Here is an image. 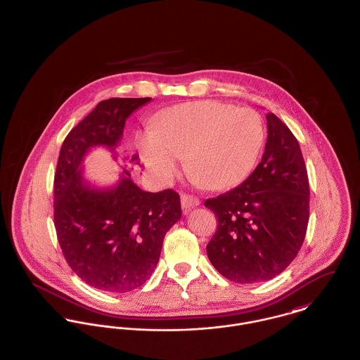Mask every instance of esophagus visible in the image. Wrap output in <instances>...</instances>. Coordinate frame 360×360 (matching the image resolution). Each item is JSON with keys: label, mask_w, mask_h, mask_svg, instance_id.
<instances>
[{"label": "esophagus", "mask_w": 360, "mask_h": 360, "mask_svg": "<svg viewBox=\"0 0 360 360\" xmlns=\"http://www.w3.org/2000/svg\"><path fill=\"white\" fill-rule=\"evenodd\" d=\"M199 205V199L194 195H188V194H183L181 195V207L183 210H190L193 207H196Z\"/></svg>", "instance_id": "obj_1"}]
</instances>
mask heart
<instances>
[{"instance_id": "1", "label": "heart", "mask_w": 360, "mask_h": 360, "mask_svg": "<svg viewBox=\"0 0 360 360\" xmlns=\"http://www.w3.org/2000/svg\"><path fill=\"white\" fill-rule=\"evenodd\" d=\"M154 131L137 137L140 157L161 181H169L186 158L188 172L210 190H227L252 173L262 153V115L219 100H199L160 114Z\"/></svg>"}]
</instances>
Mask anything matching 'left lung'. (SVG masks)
<instances>
[{
  "instance_id": "left-lung-1",
  "label": "left lung",
  "mask_w": 360,
  "mask_h": 360,
  "mask_svg": "<svg viewBox=\"0 0 360 360\" xmlns=\"http://www.w3.org/2000/svg\"><path fill=\"white\" fill-rule=\"evenodd\" d=\"M262 162L236 188L205 200L219 227L206 246L212 265L236 283H257L293 262L309 220V183L300 144L272 112Z\"/></svg>"
}]
</instances>
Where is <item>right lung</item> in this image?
Segmentation results:
<instances>
[{
	"mask_svg": "<svg viewBox=\"0 0 360 360\" xmlns=\"http://www.w3.org/2000/svg\"><path fill=\"white\" fill-rule=\"evenodd\" d=\"M150 100L100 101L67 134L58 160L53 221L59 245L70 268L103 292L127 293L144 285L158 264L166 232L181 217L177 193L143 191L127 167L111 188L94 187L84 177L86 153L103 146L115 154L128 117Z\"/></svg>",
	"mask_w": 360,
	"mask_h": 360,
	"instance_id": "add662e5",
	"label": "right lung"
}]
</instances>
